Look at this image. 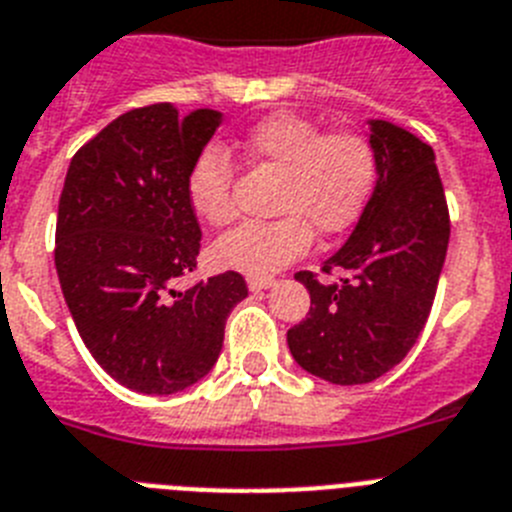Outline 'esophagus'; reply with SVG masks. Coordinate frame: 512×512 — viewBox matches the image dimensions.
Returning a JSON list of instances; mask_svg holds the SVG:
<instances>
[{"label":"esophagus","mask_w":512,"mask_h":512,"mask_svg":"<svg viewBox=\"0 0 512 512\" xmlns=\"http://www.w3.org/2000/svg\"><path fill=\"white\" fill-rule=\"evenodd\" d=\"M247 286H250V291H265V288L275 286V278H270V275H250Z\"/></svg>","instance_id":"esophagus-1"}]
</instances>
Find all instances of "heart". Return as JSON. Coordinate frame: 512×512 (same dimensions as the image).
I'll return each mask as SVG.
<instances>
[{
  "label": "heart",
  "instance_id": "1",
  "mask_svg": "<svg viewBox=\"0 0 512 512\" xmlns=\"http://www.w3.org/2000/svg\"><path fill=\"white\" fill-rule=\"evenodd\" d=\"M239 157L281 175L273 221H255L213 244V257L229 270L268 275L309 250L311 237H335L355 224L379 175L371 141L358 131H330L304 115L275 113L255 123L234 144ZM234 164L221 146H208L188 177L195 216L226 226L237 216Z\"/></svg>",
  "mask_w": 512,
  "mask_h": 512
}]
</instances>
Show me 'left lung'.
<instances>
[{"label":"left lung","instance_id":"8db88e82","mask_svg":"<svg viewBox=\"0 0 512 512\" xmlns=\"http://www.w3.org/2000/svg\"><path fill=\"white\" fill-rule=\"evenodd\" d=\"M371 144L379 159L371 201L322 265L340 278L296 273L311 306L286 335L304 371L340 386L376 381L410 353L433 309L451 237L433 149L389 121H371Z\"/></svg>","mask_w":512,"mask_h":512}]
</instances>
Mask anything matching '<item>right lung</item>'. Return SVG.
I'll use <instances>...</instances> for the list:
<instances>
[{
  "label": "right lung",
  "mask_w": 512,
  "mask_h": 512,
  "mask_svg": "<svg viewBox=\"0 0 512 512\" xmlns=\"http://www.w3.org/2000/svg\"><path fill=\"white\" fill-rule=\"evenodd\" d=\"M219 126V110H128L66 172L53 250L66 306L92 358L141 394L201 381L221 353L226 317L247 299L234 270L175 291L201 252L188 177Z\"/></svg>",
  "instance_id": "obj_1"
}]
</instances>
